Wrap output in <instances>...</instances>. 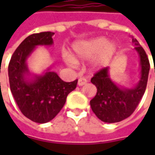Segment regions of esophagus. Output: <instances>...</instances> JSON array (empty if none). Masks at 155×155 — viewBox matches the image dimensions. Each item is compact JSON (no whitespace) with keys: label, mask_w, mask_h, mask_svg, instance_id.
Wrapping results in <instances>:
<instances>
[{"label":"esophagus","mask_w":155,"mask_h":155,"mask_svg":"<svg viewBox=\"0 0 155 155\" xmlns=\"http://www.w3.org/2000/svg\"><path fill=\"white\" fill-rule=\"evenodd\" d=\"M87 80L86 78H80L79 79H78V84L79 85V86H82V85H84L85 84H87Z\"/></svg>","instance_id":"34e87169"}]
</instances>
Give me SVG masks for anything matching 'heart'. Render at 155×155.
I'll list each match as a JSON object with an SVG mask.
<instances>
[{
	"label": "heart",
	"mask_w": 155,
	"mask_h": 155,
	"mask_svg": "<svg viewBox=\"0 0 155 155\" xmlns=\"http://www.w3.org/2000/svg\"><path fill=\"white\" fill-rule=\"evenodd\" d=\"M116 47L114 43L108 42L105 37H95L77 41L71 45V57L67 52L63 53L64 59L69 64H75V59H89L93 58L91 65L93 68L104 67L114 56Z\"/></svg>",
	"instance_id": "obj_1"
}]
</instances>
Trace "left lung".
<instances>
[{"instance_id": "8db88e82", "label": "left lung", "mask_w": 155, "mask_h": 155, "mask_svg": "<svg viewBox=\"0 0 155 155\" xmlns=\"http://www.w3.org/2000/svg\"><path fill=\"white\" fill-rule=\"evenodd\" d=\"M131 39L140 58V78L137 85L131 89L120 88L110 78L109 67L101 69L91 80L97 90L95 97L91 100V107L95 115L104 122H121L131 116L146 91L149 60L137 39L133 36Z\"/></svg>"}]
</instances>
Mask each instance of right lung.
Returning a JSON list of instances; mask_svg holds the SVG:
<instances>
[{
    "instance_id": "1",
    "label": "right lung",
    "mask_w": 155,
    "mask_h": 155,
    "mask_svg": "<svg viewBox=\"0 0 155 155\" xmlns=\"http://www.w3.org/2000/svg\"><path fill=\"white\" fill-rule=\"evenodd\" d=\"M54 33H33L24 39L11 57L8 64L10 90L21 113L31 121L38 123L50 122L59 113L70 92L77 87L78 79L63 81L56 72L46 71L45 74L30 75L27 58L37 45H51Z\"/></svg>"
}]
</instances>
